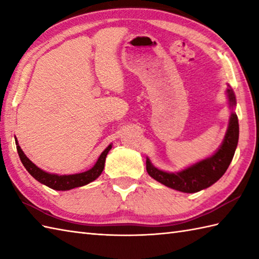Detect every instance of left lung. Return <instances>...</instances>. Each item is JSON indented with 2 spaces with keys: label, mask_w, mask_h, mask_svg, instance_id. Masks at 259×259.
I'll return each instance as SVG.
<instances>
[{
  "label": "left lung",
  "mask_w": 259,
  "mask_h": 259,
  "mask_svg": "<svg viewBox=\"0 0 259 259\" xmlns=\"http://www.w3.org/2000/svg\"><path fill=\"white\" fill-rule=\"evenodd\" d=\"M226 93L228 97L229 106L232 108L235 107L236 98L232 88H228ZM238 137V118L237 114L232 112L227 133L226 136H225L223 144L212 156L198 161L192 164V166L178 172L162 171V170L152 166L149 159L147 158V172L149 174L150 177L159 181L160 184L181 192L192 194V192L206 189L216 183L217 180L221 179L223 175L226 172L230 162L233 160L236 148H237Z\"/></svg>",
  "instance_id": "obj_1"
}]
</instances>
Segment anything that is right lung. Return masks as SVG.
<instances>
[{
  "mask_svg": "<svg viewBox=\"0 0 259 259\" xmlns=\"http://www.w3.org/2000/svg\"><path fill=\"white\" fill-rule=\"evenodd\" d=\"M15 144H16V150H18L21 161L23 163L25 169L27 170V172H29L33 178L36 179L38 183L46 185L49 187V188L54 189V190H70V189L76 188V187L88 185L90 184L91 181L96 180L103 171L106 157L108 155V152L111 150L112 148V145H109L106 149L103 150L100 157L98 158V161L96 162L95 166H93L91 169L87 170V171L74 174V175L59 176L56 174H49L47 171H43L42 169L36 167L35 164L24 155V152L22 151L16 138H15Z\"/></svg>",
  "mask_w": 259,
  "mask_h": 259,
  "instance_id": "obj_1",
  "label": "right lung"
}]
</instances>
